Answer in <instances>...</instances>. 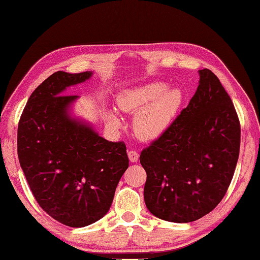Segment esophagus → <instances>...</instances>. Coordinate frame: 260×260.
Segmentation results:
<instances>
[{
  "label": "esophagus",
  "mask_w": 260,
  "mask_h": 260,
  "mask_svg": "<svg viewBox=\"0 0 260 260\" xmlns=\"http://www.w3.org/2000/svg\"><path fill=\"white\" fill-rule=\"evenodd\" d=\"M128 156H129L130 161H132V163H136V161H138V159H139V154H138V151H136V150H130L128 153Z\"/></svg>",
  "instance_id": "1"
}]
</instances>
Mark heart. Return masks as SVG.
I'll use <instances>...</instances> for the list:
<instances>
[{"mask_svg":"<svg viewBox=\"0 0 260 260\" xmlns=\"http://www.w3.org/2000/svg\"><path fill=\"white\" fill-rule=\"evenodd\" d=\"M183 96L179 89H170L163 82H150L119 92L116 105L124 113L135 114L132 126L138 138L155 140L172 124L182 104ZM111 128L121 126V120L113 112L106 115Z\"/></svg>","mask_w":260,"mask_h":260,"instance_id":"b5f03b06","label":"heart"}]
</instances>
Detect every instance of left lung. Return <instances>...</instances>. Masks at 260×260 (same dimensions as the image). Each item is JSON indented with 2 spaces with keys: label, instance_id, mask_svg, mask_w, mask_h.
I'll return each mask as SVG.
<instances>
[{
  "label": "left lung",
  "instance_id": "8db88e82",
  "mask_svg": "<svg viewBox=\"0 0 260 260\" xmlns=\"http://www.w3.org/2000/svg\"><path fill=\"white\" fill-rule=\"evenodd\" d=\"M199 76L188 106L140 154L146 206L168 222H193L212 212L239 158L241 129L233 103L212 71Z\"/></svg>",
  "mask_w": 260,
  "mask_h": 260
}]
</instances>
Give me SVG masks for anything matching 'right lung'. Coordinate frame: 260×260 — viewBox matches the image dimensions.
Instances as JSON below:
<instances>
[{"label":"right lung","mask_w":260,"mask_h":260,"mask_svg":"<svg viewBox=\"0 0 260 260\" xmlns=\"http://www.w3.org/2000/svg\"><path fill=\"white\" fill-rule=\"evenodd\" d=\"M91 75L53 73L32 91L18 124V157L34 197L71 228L87 226L109 212L129 166L123 141L102 138L69 113L78 96L62 91Z\"/></svg>","instance_id":"add662e5"}]
</instances>
